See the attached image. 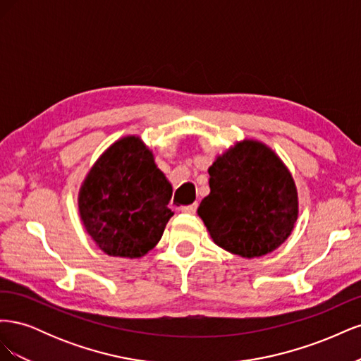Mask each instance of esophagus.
Masks as SVG:
<instances>
[{"label":"esophagus","instance_id":"1","mask_svg":"<svg viewBox=\"0 0 361 361\" xmlns=\"http://www.w3.org/2000/svg\"><path fill=\"white\" fill-rule=\"evenodd\" d=\"M197 207H199V203L182 206V212H185V214H195V211H197Z\"/></svg>","mask_w":361,"mask_h":361}]
</instances>
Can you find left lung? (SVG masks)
I'll return each instance as SVG.
<instances>
[{
  "label": "left lung",
  "mask_w": 361,
  "mask_h": 361,
  "mask_svg": "<svg viewBox=\"0 0 361 361\" xmlns=\"http://www.w3.org/2000/svg\"><path fill=\"white\" fill-rule=\"evenodd\" d=\"M207 171L211 192L197 212L218 247L251 259L286 241L298 218V192L288 167L268 146L244 140Z\"/></svg>",
  "instance_id": "8db88e82"
}]
</instances>
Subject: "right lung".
I'll use <instances>...</instances> for the list:
<instances>
[{
  "label": "right lung",
  "instance_id": "1",
  "mask_svg": "<svg viewBox=\"0 0 361 361\" xmlns=\"http://www.w3.org/2000/svg\"><path fill=\"white\" fill-rule=\"evenodd\" d=\"M171 185L140 137L108 147L81 185L87 233L108 256L135 259L154 248L173 215Z\"/></svg>",
  "mask_w": 361,
  "mask_h": 361
}]
</instances>
